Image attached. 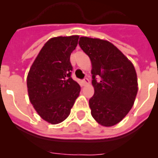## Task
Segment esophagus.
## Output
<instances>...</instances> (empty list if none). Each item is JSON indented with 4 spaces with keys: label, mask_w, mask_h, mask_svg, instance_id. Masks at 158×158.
<instances>
[{
    "label": "esophagus",
    "mask_w": 158,
    "mask_h": 158,
    "mask_svg": "<svg viewBox=\"0 0 158 158\" xmlns=\"http://www.w3.org/2000/svg\"><path fill=\"white\" fill-rule=\"evenodd\" d=\"M82 84H84V85H86V84H89V80L88 78H84L83 80H82Z\"/></svg>",
    "instance_id": "34e87169"
}]
</instances>
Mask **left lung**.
<instances>
[{"label": "left lung", "instance_id": "1", "mask_svg": "<svg viewBox=\"0 0 158 158\" xmlns=\"http://www.w3.org/2000/svg\"><path fill=\"white\" fill-rule=\"evenodd\" d=\"M79 45L93 66L94 95L89 99L92 115L103 126L116 125L129 113L137 95L135 67L108 41L81 37Z\"/></svg>", "mask_w": 158, "mask_h": 158}]
</instances>
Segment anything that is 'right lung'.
<instances>
[{"instance_id": "add662e5", "label": "right lung", "mask_w": 158, "mask_h": 158, "mask_svg": "<svg viewBox=\"0 0 158 158\" xmlns=\"http://www.w3.org/2000/svg\"><path fill=\"white\" fill-rule=\"evenodd\" d=\"M79 38H51L28 72L27 86L31 103L43 120L53 125L69 116L79 95L80 86L71 78L73 67L69 60Z\"/></svg>"}]
</instances>
